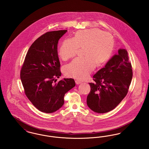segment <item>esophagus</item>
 I'll return each mask as SVG.
<instances>
[{"instance_id":"34e87169","label":"esophagus","mask_w":149,"mask_h":149,"mask_svg":"<svg viewBox=\"0 0 149 149\" xmlns=\"http://www.w3.org/2000/svg\"><path fill=\"white\" fill-rule=\"evenodd\" d=\"M75 83H76V84H80L81 83V82L77 80H75Z\"/></svg>"}]
</instances>
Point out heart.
<instances>
[{"mask_svg": "<svg viewBox=\"0 0 149 149\" xmlns=\"http://www.w3.org/2000/svg\"><path fill=\"white\" fill-rule=\"evenodd\" d=\"M113 47L112 36L99 29L76 32L73 38L64 40L59 48L58 55L66 61L75 56L79 49H83V58H76L67 65L64 69L65 75L78 80L88 78L95 66H101L109 60Z\"/></svg>", "mask_w": 149, "mask_h": 149, "instance_id": "1", "label": "heart"}]
</instances>
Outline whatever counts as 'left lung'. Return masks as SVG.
<instances>
[{
	"label": "left lung",
	"mask_w": 149,
	"mask_h": 149,
	"mask_svg": "<svg viewBox=\"0 0 149 149\" xmlns=\"http://www.w3.org/2000/svg\"><path fill=\"white\" fill-rule=\"evenodd\" d=\"M127 51L120 49L94 76L86 103L93 111L104 113L117 106L126 96L132 78Z\"/></svg>",
	"instance_id": "8db88e82"
}]
</instances>
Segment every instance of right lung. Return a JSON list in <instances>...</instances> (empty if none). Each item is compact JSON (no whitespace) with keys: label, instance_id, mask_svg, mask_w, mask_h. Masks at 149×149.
Instances as JSON below:
<instances>
[{"label":"right lung","instance_id":"right-lung-1","mask_svg":"<svg viewBox=\"0 0 149 149\" xmlns=\"http://www.w3.org/2000/svg\"><path fill=\"white\" fill-rule=\"evenodd\" d=\"M66 32H47L38 37L30 46L22 66L20 77L26 95L37 109L46 113L63 106L65 93L75 86L71 78L54 83L61 75L57 44Z\"/></svg>","mask_w":149,"mask_h":149}]
</instances>
